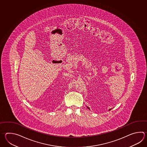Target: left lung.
I'll return each instance as SVG.
<instances>
[{"label":"left lung","instance_id":"8db88e82","mask_svg":"<svg viewBox=\"0 0 147 147\" xmlns=\"http://www.w3.org/2000/svg\"><path fill=\"white\" fill-rule=\"evenodd\" d=\"M87 108H88V109H90V108H89V107H87ZM111 109H109V111H111Z\"/></svg>","mask_w":147,"mask_h":147}]
</instances>
